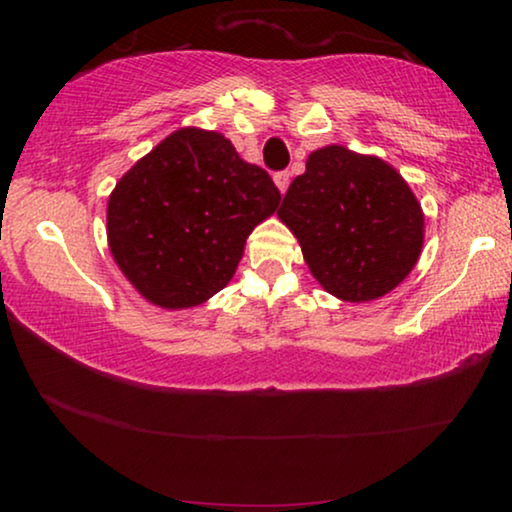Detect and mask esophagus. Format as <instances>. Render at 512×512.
<instances>
[{"instance_id": "esophagus-1", "label": "esophagus", "mask_w": 512, "mask_h": 512, "mask_svg": "<svg viewBox=\"0 0 512 512\" xmlns=\"http://www.w3.org/2000/svg\"><path fill=\"white\" fill-rule=\"evenodd\" d=\"M289 181H291L289 172H277L275 174V184L279 188V193H286V188H289Z\"/></svg>"}]
</instances>
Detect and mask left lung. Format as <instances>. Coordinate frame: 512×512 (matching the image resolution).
I'll return each instance as SVG.
<instances>
[{
    "instance_id": "obj_1",
    "label": "left lung",
    "mask_w": 512,
    "mask_h": 512,
    "mask_svg": "<svg viewBox=\"0 0 512 512\" xmlns=\"http://www.w3.org/2000/svg\"><path fill=\"white\" fill-rule=\"evenodd\" d=\"M314 279L347 303L396 289L424 244L422 207L389 163L331 144L310 153L277 212Z\"/></svg>"
}]
</instances>
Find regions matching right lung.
<instances>
[{"label":"right lung","mask_w":512,"mask_h":512,"mask_svg":"<svg viewBox=\"0 0 512 512\" xmlns=\"http://www.w3.org/2000/svg\"><path fill=\"white\" fill-rule=\"evenodd\" d=\"M279 200L270 174L237 156L230 139L181 128L111 191V256L149 303L195 307L233 279L249 233Z\"/></svg>","instance_id":"add662e5"}]
</instances>
